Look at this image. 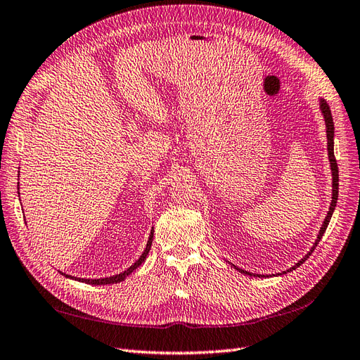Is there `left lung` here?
I'll use <instances>...</instances> for the list:
<instances>
[{
	"instance_id": "left-lung-1",
	"label": "left lung",
	"mask_w": 360,
	"mask_h": 360,
	"mask_svg": "<svg viewBox=\"0 0 360 360\" xmlns=\"http://www.w3.org/2000/svg\"><path fill=\"white\" fill-rule=\"evenodd\" d=\"M319 105H321V110H322V115H324V120H326V127H327V150H328V160H330V167H331V174H333V198H331V204H330V210H328V213H327V217L324 219V224H322V226H321V231H319V234H318V238H316V242H315V245L311 246V250L309 251V254L307 255H304L302 259L293 266V268H290V269H288L285 272H290V271H293V269H297L298 266H301L304 262H306L307 259H309V255L313 252V250H315V248L318 246V243H319V240L322 238V236H324V233H326V229H327V226H328V222H330V219H331V214H333V211H335V207H336V202H338V190H339V170H338V162H336V158H335V149H333V136H335V124H333V117H331V110H330V106H328V103L326 100H321L319 101ZM237 271H240V272H243V274H248V275H254V274H251V272H246V271H242V269H238L237 268ZM254 276H260V275H254ZM263 276V275H262Z\"/></svg>"
}]
</instances>
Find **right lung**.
<instances>
[{"instance_id":"right-lung-1","label":"right lung","mask_w":360,"mask_h":360,"mask_svg":"<svg viewBox=\"0 0 360 360\" xmlns=\"http://www.w3.org/2000/svg\"><path fill=\"white\" fill-rule=\"evenodd\" d=\"M152 240H153V231L150 233V236H149V240H147V245H146V250H144V252L141 254V257L140 259H138L131 268L129 269H126L124 272H122V274H118V275H114V276H109V278H97V280H88V278H75V276H70V275H67V274H63L65 276H68V278H75V280H79V281H82V283H88V284H94V285H101V284H114V283H120V281H123L127 275H131L138 266H140L144 260H146V257H147V254H149V251H150V246H152Z\"/></svg>"}]
</instances>
